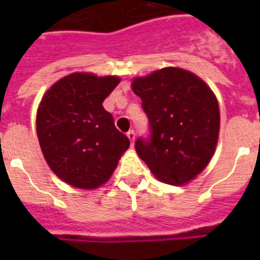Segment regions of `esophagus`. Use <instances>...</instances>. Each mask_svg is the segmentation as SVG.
<instances>
[{"label": "esophagus", "mask_w": 260, "mask_h": 260, "mask_svg": "<svg viewBox=\"0 0 260 260\" xmlns=\"http://www.w3.org/2000/svg\"><path fill=\"white\" fill-rule=\"evenodd\" d=\"M126 136H128V139L131 140V143H134L135 138H136V134H135L134 129H131V131H128V132H126Z\"/></svg>", "instance_id": "obj_1"}]
</instances>
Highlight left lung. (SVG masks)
<instances>
[{
    "label": "left lung",
    "mask_w": 260,
    "mask_h": 260,
    "mask_svg": "<svg viewBox=\"0 0 260 260\" xmlns=\"http://www.w3.org/2000/svg\"><path fill=\"white\" fill-rule=\"evenodd\" d=\"M132 90L142 98L148 136L135 148L155 177L183 185L201 173L213 156L220 129L217 100L193 73L167 67L136 78Z\"/></svg>",
    "instance_id": "left-lung-1"
}]
</instances>
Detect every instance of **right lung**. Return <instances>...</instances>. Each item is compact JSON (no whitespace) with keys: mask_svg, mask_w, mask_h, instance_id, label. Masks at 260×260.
Here are the masks:
<instances>
[{"mask_svg":"<svg viewBox=\"0 0 260 260\" xmlns=\"http://www.w3.org/2000/svg\"><path fill=\"white\" fill-rule=\"evenodd\" d=\"M120 79L74 73L55 83L38 109L36 131L48 166L62 181L95 189L114 171L129 139L102 106Z\"/></svg>","mask_w":260,"mask_h":260,"instance_id":"add662e5","label":"right lung"}]
</instances>
